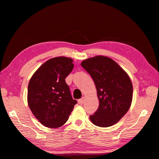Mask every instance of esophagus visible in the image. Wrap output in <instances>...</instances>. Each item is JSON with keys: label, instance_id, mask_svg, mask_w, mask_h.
Here are the masks:
<instances>
[{"label": "esophagus", "instance_id": "obj_1", "mask_svg": "<svg viewBox=\"0 0 159 159\" xmlns=\"http://www.w3.org/2000/svg\"><path fill=\"white\" fill-rule=\"evenodd\" d=\"M84 100H85V98H84V97H83V98L79 99V101H78L79 103H80V104H83V103H84Z\"/></svg>", "mask_w": 159, "mask_h": 159}]
</instances>
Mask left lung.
<instances>
[{
    "instance_id": "1",
    "label": "left lung",
    "mask_w": 159,
    "mask_h": 159,
    "mask_svg": "<svg viewBox=\"0 0 159 159\" xmlns=\"http://www.w3.org/2000/svg\"><path fill=\"white\" fill-rule=\"evenodd\" d=\"M82 66L95 82L99 104L90 119L105 128L117 123L128 111L132 100V82L125 71L111 58L98 56L82 61Z\"/></svg>"
}]
</instances>
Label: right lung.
<instances>
[{
    "instance_id": "1",
    "label": "right lung",
    "mask_w": 159,
    "mask_h": 159,
    "mask_svg": "<svg viewBox=\"0 0 159 159\" xmlns=\"http://www.w3.org/2000/svg\"><path fill=\"white\" fill-rule=\"evenodd\" d=\"M73 66L71 58H51L40 66L30 79L28 105L35 118L46 127L56 128L63 125L77 103L65 82Z\"/></svg>"
}]
</instances>
